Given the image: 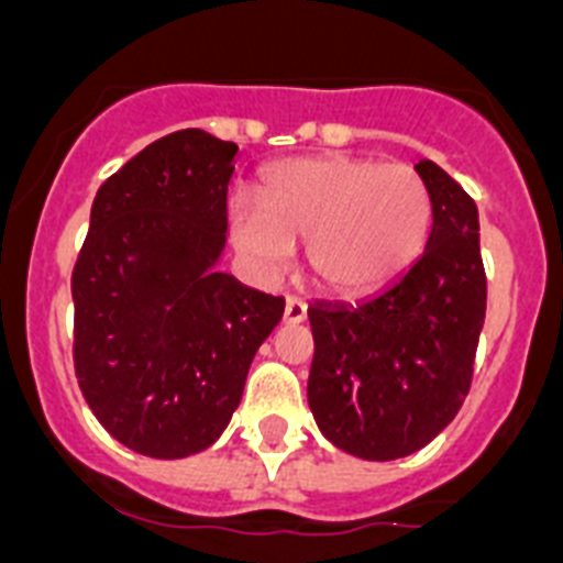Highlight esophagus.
Listing matches in <instances>:
<instances>
[{"instance_id":"1","label":"esophagus","mask_w":563,"mask_h":563,"mask_svg":"<svg viewBox=\"0 0 563 563\" xmlns=\"http://www.w3.org/2000/svg\"><path fill=\"white\" fill-rule=\"evenodd\" d=\"M307 318V301L301 296H287L285 301V321L287 324H301Z\"/></svg>"}]
</instances>
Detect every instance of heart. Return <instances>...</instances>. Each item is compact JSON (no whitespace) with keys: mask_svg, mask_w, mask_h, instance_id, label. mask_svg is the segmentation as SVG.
<instances>
[{"mask_svg":"<svg viewBox=\"0 0 563 563\" xmlns=\"http://www.w3.org/2000/svg\"><path fill=\"white\" fill-rule=\"evenodd\" d=\"M258 200H233L228 231L258 276L292 265L307 239L312 276L327 290L372 292L415 265L431 231V194L411 166L327 154L273 166Z\"/></svg>","mask_w":563,"mask_h":563,"instance_id":"1","label":"heart"}]
</instances>
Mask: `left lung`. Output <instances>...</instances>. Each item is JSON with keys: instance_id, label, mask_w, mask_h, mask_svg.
Segmentation results:
<instances>
[{"instance_id": "obj_1", "label": "left lung", "mask_w": 563, "mask_h": 563, "mask_svg": "<svg viewBox=\"0 0 563 563\" xmlns=\"http://www.w3.org/2000/svg\"><path fill=\"white\" fill-rule=\"evenodd\" d=\"M415 168L434 213L422 256L361 305L316 301L307 310L312 417L332 445L372 462L415 454L454 420L485 324L476 202L437 163Z\"/></svg>"}]
</instances>
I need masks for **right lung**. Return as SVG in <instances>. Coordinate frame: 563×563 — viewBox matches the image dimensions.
I'll list each match as a JSON object with an SVG mask.
<instances>
[{"label": "right lung", "instance_id": "obj_1", "mask_svg": "<svg viewBox=\"0 0 563 563\" xmlns=\"http://www.w3.org/2000/svg\"><path fill=\"white\" fill-rule=\"evenodd\" d=\"M236 143L180 129L96 194L73 271L84 400L126 449L183 460L220 440L285 298L217 271Z\"/></svg>", "mask_w": 563, "mask_h": 563}]
</instances>
